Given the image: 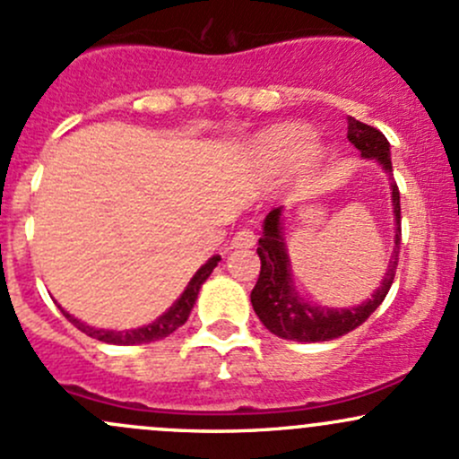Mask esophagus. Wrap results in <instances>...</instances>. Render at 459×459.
<instances>
[{"label":"esophagus","mask_w":459,"mask_h":459,"mask_svg":"<svg viewBox=\"0 0 459 459\" xmlns=\"http://www.w3.org/2000/svg\"><path fill=\"white\" fill-rule=\"evenodd\" d=\"M255 242H257V238H255L253 230L239 229L238 233H235L233 242H230V248H253Z\"/></svg>","instance_id":"esophagus-1"}]
</instances>
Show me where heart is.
<instances>
[{
    "label": "heart",
    "instance_id": "obj_1",
    "mask_svg": "<svg viewBox=\"0 0 459 459\" xmlns=\"http://www.w3.org/2000/svg\"><path fill=\"white\" fill-rule=\"evenodd\" d=\"M255 153L268 167L288 169L299 162L312 165L321 158L323 149L303 125H277L255 138Z\"/></svg>",
    "mask_w": 459,
    "mask_h": 459
}]
</instances>
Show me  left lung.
Returning a JSON list of instances; mask_svg holds the SVG:
<instances>
[{"instance_id":"obj_1","label":"left lung","mask_w":459,"mask_h":459,"mask_svg":"<svg viewBox=\"0 0 459 459\" xmlns=\"http://www.w3.org/2000/svg\"><path fill=\"white\" fill-rule=\"evenodd\" d=\"M347 138L368 160H376L385 169L392 180V206H394V253L389 259L387 273L383 281L371 294V299L354 307H327L306 301L297 292L292 281L290 255L286 248V235H283V206H277L264 220V233L259 238L257 255L262 259L259 279L250 292L255 315L266 325V330L274 336L299 343H321V341L339 339L347 332L363 325L371 316V312L385 301L389 288L394 283L395 266H398L400 250V193L394 182L392 152H389L387 138L376 127L360 123L356 118H347Z\"/></svg>"}]
</instances>
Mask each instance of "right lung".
Listing matches in <instances>:
<instances>
[{
    "instance_id": "right-lung-1",
    "label": "right lung",
    "mask_w": 459,
    "mask_h": 459,
    "mask_svg": "<svg viewBox=\"0 0 459 459\" xmlns=\"http://www.w3.org/2000/svg\"><path fill=\"white\" fill-rule=\"evenodd\" d=\"M220 259H221L220 255H213V257H211L204 266H200V270L193 274L189 286L185 288V292H182L180 297L173 301V306L169 307L167 312H162V315L158 316L156 321L149 323V325L134 327V330H103V327L85 325L83 321H79L76 316H72L70 312L64 310V307H61V312H64V316L72 323V325L79 327L81 332H85V334L91 336V339L103 341V343H109V345L153 343V341L167 339V336L173 334L178 327L185 325L186 318H189L191 310H193V303H195L197 294H200L202 283L211 277V273H213V268L217 266V262H220Z\"/></svg>"
}]
</instances>
